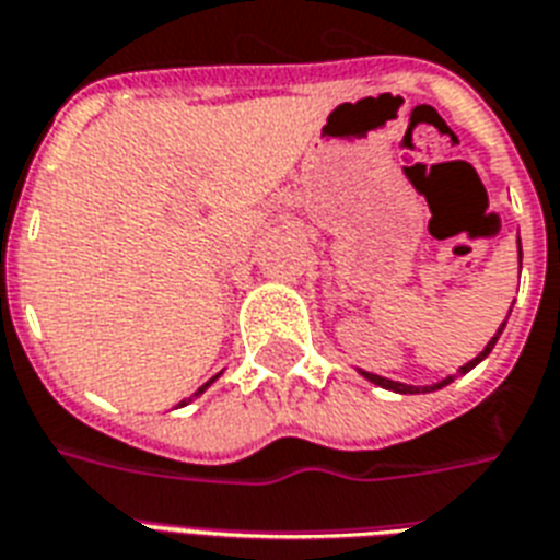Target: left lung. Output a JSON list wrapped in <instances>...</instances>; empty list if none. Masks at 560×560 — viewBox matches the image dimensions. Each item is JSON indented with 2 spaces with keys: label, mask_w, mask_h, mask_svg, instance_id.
Instances as JSON below:
<instances>
[{
  "label": "left lung",
  "mask_w": 560,
  "mask_h": 560,
  "mask_svg": "<svg viewBox=\"0 0 560 560\" xmlns=\"http://www.w3.org/2000/svg\"><path fill=\"white\" fill-rule=\"evenodd\" d=\"M520 262H523V250H520ZM502 329H505V320H502V327L497 329V336H493L491 341H488V348L482 350V353H479V357L474 359V362H467L465 368H462V371H458V374H467V371H470V368L474 365H479V362H482L485 357H488V353H491L493 350V345H497V339H500V332ZM368 380H371V383H376V385H383V388H392V392H400V394H415L418 392V388H411V385H402V383H394V380H385V376H376V374H365ZM453 383V376H446L444 383H438V385H432V388H429V392H435V388H444V385H450Z\"/></svg>",
  "instance_id": "1"
}]
</instances>
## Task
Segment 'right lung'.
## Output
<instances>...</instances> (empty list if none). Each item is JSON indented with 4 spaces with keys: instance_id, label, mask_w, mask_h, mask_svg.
<instances>
[{
    "instance_id": "obj_1",
    "label": "right lung",
    "mask_w": 560,
    "mask_h": 560,
    "mask_svg": "<svg viewBox=\"0 0 560 560\" xmlns=\"http://www.w3.org/2000/svg\"><path fill=\"white\" fill-rule=\"evenodd\" d=\"M212 380H215V376H212ZM212 380H210V383H212ZM210 383H207V385H210ZM207 385H203V388H207ZM203 388H201V392H203Z\"/></svg>"
}]
</instances>
